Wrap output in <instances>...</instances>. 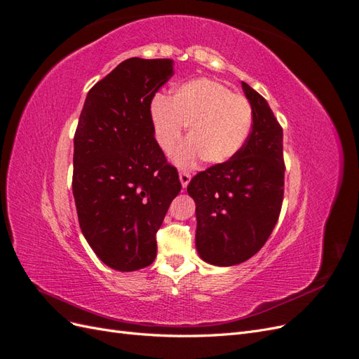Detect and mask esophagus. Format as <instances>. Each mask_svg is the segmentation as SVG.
<instances>
[{"mask_svg":"<svg viewBox=\"0 0 359 359\" xmlns=\"http://www.w3.org/2000/svg\"><path fill=\"white\" fill-rule=\"evenodd\" d=\"M179 177H180V182H182V187H183V188H187V187H188V183H189V180H191V174H189L188 171H180Z\"/></svg>","mask_w":359,"mask_h":359,"instance_id":"obj_1","label":"esophagus"}]
</instances>
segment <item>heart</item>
<instances>
[{
  "label": "heart",
  "mask_w": 359,
  "mask_h": 359,
  "mask_svg": "<svg viewBox=\"0 0 359 359\" xmlns=\"http://www.w3.org/2000/svg\"><path fill=\"white\" fill-rule=\"evenodd\" d=\"M154 140L163 153H171L188 127V144L174 154L182 167L198 161L219 165L240 151L253 126L250 101L210 79L189 80L158 97L150 107Z\"/></svg>",
  "instance_id": "obj_1"
}]
</instances>
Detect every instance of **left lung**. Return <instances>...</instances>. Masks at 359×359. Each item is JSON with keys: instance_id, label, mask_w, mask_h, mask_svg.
<instances>
[{"instance_id": "8db88e82", "label": "left lung", "mask_w": 359, "mask_h": 359, "mask_svg": "<svg viewBox=\"0 0 359 359\" xmlns=\"http://www.w3.org/2000/svg\"><path fill=\"white\" fill-rule=\"evenodd\" d=\"M253 126L243 149L191 179L196 201V245L201 259L231 267L267 243L283 201V132L267 100L243 81Z\"/></svg>"}]
</instances>
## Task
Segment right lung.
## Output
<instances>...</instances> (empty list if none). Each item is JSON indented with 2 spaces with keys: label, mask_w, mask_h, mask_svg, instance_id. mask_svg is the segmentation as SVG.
<instances>
[{
  "label": "right lung",
  "mask_w": 359,
  "mask_h": 359,
  "mask_svg": "<svg viewBox=\"0 0 359 359\" xmlns=\"http://www.w3.org/2000/svg\"><path fill=\"white\" fill-rule=\"evenodd\" d=\"M172 60L130 57L88 92L74 135L72 194L90 249L107 267L154 261L156 233L182 183L154 140L151 101Z\"/></svg>",
  "instance_id": "obj_1"
}]
</instances>
